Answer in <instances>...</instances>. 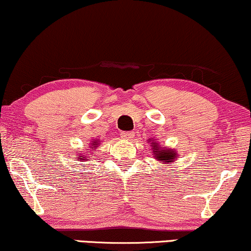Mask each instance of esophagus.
<instances>
[{"label": "esophagus", "instance_id": "obj_1", "mask_svg": "<svg viewBox=\"0 0 251 251\" xmlns=\"http://www.w3.org/2000/svg\"><path fill=\"white\" fill-rule=\"evenodd\" d=\"M121 137L125 140H131L133 137H135V133L133 132H131V131H123V132H121Z\"/></svg>", "mask_w": 251, "mask_h": 251}]
</instances>
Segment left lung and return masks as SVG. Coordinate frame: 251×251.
Masks as SVG:
<instances>
[{
	"mask_svg": "<svg viewBox=\"0 0 251 251\" xmlns=\"http://www.w3.org/2000/svg\"><path fill=\"white\" fill-rule=\"evenodd\" d=\"M149 142L151 143V151H152L151 153L153 154L154 159L159 161L163 166H173V163L177 160L178 156L176 151L171 147L160 146L159 143L155 142L153 138L149 139Z\"/></svg>",
	"mask_w": 251,
	"mask_h": 251,
	"instance_id": "1",
	"label": "left lung"
}]
</instances>
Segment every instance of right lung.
<instances>
[{
	"mask_svg": "<svg viewBox=\"0 0 251 251\" xmlns=\"http://www.w3.org/2000/svg\"><path fill=\"white\" fill-rule=\"evenodd\" d=\"M99 144H100V140L99 139H91L90 144H89V150L85 153H78L77 155L75 156V157H77L76 161H80V162H87V161L89 160V155H94V152H92V151L97 149V147L99 146ZM89 151L91 152V154H87L86 153Z\"/></svg>",
	"mask_w": 251,
	"mask_h": 251,
	"instance_id": "right-lung-1",
	"label": "right lung"
}]
</instances>
